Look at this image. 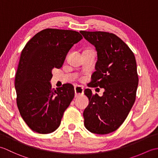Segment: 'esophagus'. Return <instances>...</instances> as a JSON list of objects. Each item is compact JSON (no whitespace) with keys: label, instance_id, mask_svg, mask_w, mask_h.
I'll list each match as a JSON object with an SVG mask.
<instances>
[{"label":"esophagus","instance_id":"esophagus-1","mask_svg":"<svg viewBox=\"0 0 158 158\" xmlns=\"http://www.w3.org/2000/svg\"><path fill=\"white\" fill-rule=\"evenodd\" d=\"M75 93L76 97L83 94V88L81 86H75Z\"/></svg>","mask_w":158,"mask_h":158}]
</instances>
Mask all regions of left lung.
I'll use <instances>...</instances> for the list:
<instances>
[{"mask_svg": "<svg viewBox=\"0 0 158 158\" xmlns=\"http://www.w3.org/2000/svg\"><path fill=\"white\" fill-rule=\"evenodd\" d=\"M96 48V71L88 87L105 89L102 96L84 90L89 105L83 112L87 130L106 135L122 125L135 102L139 84L135 55L125 43L113 33L80 31Z\"/></svg>", "mask_w": 158, "mask_h": 158, "instance_id": "obj_1", "label": "left lung"}]
</instances>
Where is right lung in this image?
Instances as JSON below:
<instances>
[{
    "instance_id": "obj_1",
    "label": "right lung",
    "mask_w": 158,
    "mask_h": 158,
    "mask_svg": "<svg viewBox=\"0 0 158 158\" xmlns=\"http://www.w3.org/2000/svg\"><path fill=\"white\" fill-rule=\"evenodd\" d=\"M82 39L77 31L48 28L36 34L23 49L15 79L17 105L35 132L49 134L60 126L75 89L70 83L52 89V70L61 68L70 48Z\"/></svg>"
}]
</instances>
